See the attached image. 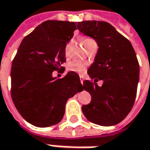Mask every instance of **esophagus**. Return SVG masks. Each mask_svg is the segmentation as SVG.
<instances>
[{"label":"esophagus","mask_w":150,"mask_h":150,"mask_svg":"<svg viewBox=\"0 0 150 150\" xmlns=\"http://www.w3.org/2000/svg\"><path fill=\"white\" fill-rule=\"evenodd\" d=\"M80 82H81V84L83 85V82H84V76H83V75H80Z\"/></svg>","instance_id":"34e87169"}]
</instances>
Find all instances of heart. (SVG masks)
Masks as SVG:
<instances>
[{"mask_svg": "<svg viewBox=\"0 0 150 150\" xmlns=\"http://www.w3.org/2000/svg\"><path fill=\"white\" fill-rule=\"evenodd\" d=\"M91 39L85 38V39L83 40V43H85V41ZM85 69H86V63L81 61V60H78V59L71 61L68 65V70L70 71L75 72V73H79V74H83L85 71Z\"/></svg>", "mask_w": 150, "mask_h": 150, "instance_id": "obj_1", "label": "heart"}]
</instances>
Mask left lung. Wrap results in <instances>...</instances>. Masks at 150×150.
I'll return each instance as SVG.
<instances>
[{
	"mask_svg": "<svg viewBox=\"0 0 150 150\" xmlns=\"http://www.w3.org/2000/svg\"><path fill=\"white\" fill-rule=\"evenodd\" d=\"M77 28L95 40L99 46L93 64L88 70L91 80L83 88L91 96L89 105L82 106L88 120L101 126L121 122L133 108L139 80V65L129 40L105 21H85ZM98 80H103L99 86Z\"/></svg>",
	"mask_w": 150,
	"mask_h": 150,
	"instance_id": "obj_1",
	"label": "left lung"
}]
</instances>
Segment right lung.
<instances>
[{"label": "right lung", "instance_id": "right-lung-1", "mask_svg": "<svg viewBox=\"0 0 150 150\" xmlns=\"http://www.w3.org/2000/svg\"><path fill=\"white\" fill-rule=\"evenodd\" d=\"M75 24L44 21L24 38L12 61V100L21 115L35 126L58 124L67 100L83 91L75 72H68L62 79L52 75L66 61L65 46L77 29Z\"/></svg>", "mask_w": 150, "mask_h": 150}]
</instances>
